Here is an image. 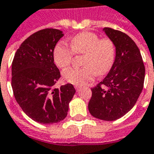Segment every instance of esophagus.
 Wrapping results in <instances>:
<instances>
[{"mask_svg":"<svg viewBox=\"0 0 154 154\" xmlns=\"http://www.w3.org/2000/svg\"><path fill=\"white\" fill-rule=\"evenodd\" d=\"M74 88H75V89L77 90V92H78V91H79V90H80V89H81V87H80V86H75Z\"/></svg>","mask_w":154,"mask_h":154,"instance_id":"1","label":"esophagus"}]
</instances>
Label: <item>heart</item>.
<instances>
[{
	"instance_id": "heart-1",
	"label": "heart",
	"mask_w": 154,
	"mask_h": 154,
	"mask_svg": "<svg viewBox=\"0 0 154 154\" xmlns=\"http://www.w3.org/2000/svg\"><path fill=\"white\" fill-rule=\"evenodd\" d=\"M70 47L59 42L53 50V59L60 68H66L72 62L74 54L82 55L80 68H69L63 72L64 79L72 84L84 85L94 79L96 75L103 76L110 72L114 64L116 47L108 37L100 38L94 32L78 33L70 41Z\"/></svg>"
}]
</instances>
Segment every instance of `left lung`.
Masks as SVG:
<instances>
[{"mask_svg":"<svg viewBox=\"0 0 154 154\" xmlns=\"http://www.w3.org/2000/svg\"><path fill=\"white\" fill-rule=\"evenodd\" d=\"M103 30L114 42L116 58L107 77L92 88L88 110L94 118L113 121L124 116L137 103L143 88L145 66L131 37L110 27Z\"/></svg>","mask_w":154,"mask_h":154,"instance_id":"obj_1","label":"left lung"}]
</instances>
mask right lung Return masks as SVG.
Returning <instances> with one entry per match:
<instances>
[{
  "label": "right lung",
  "mask_w": 154,
  "mask_h": 154,
  "mask_svg": "<svg viewBox=\"0 0 154 154\" xmlns=\"http://www.w3.org/2000/svg\"><path fill=\"white\" fill-rule=\"evenodd\" d=\"M63 36L62 31L40 30L21 44L11 66V87L17 103L35 122L49 124L66 118L76 92L67 83L55 88L61 77L55 65L53 50Z\"/></svg>",
  "instance_id": "add662e5"
}]
</instances>
